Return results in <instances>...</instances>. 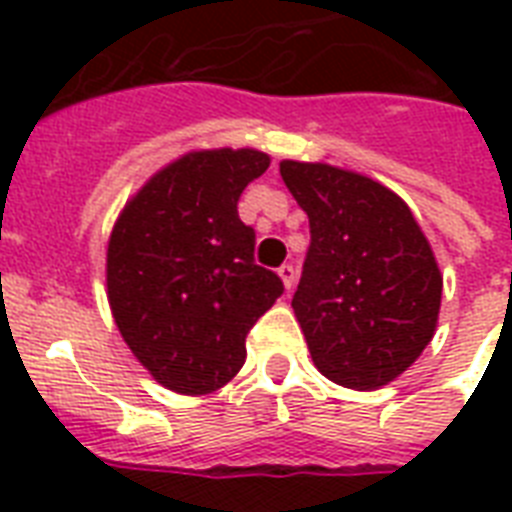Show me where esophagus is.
Listing matches in <instances>:
<instances>
[{"mask_svg":"<svg viewBox=\"0 0 512 512\" xmlns=\"http://www.w3.org/2000/svg\"><path fill=\"white\" fill-rule=\"evenodd\" d=\"M279 276H281V281H284V287L292 289V287H295V281H297V268L292 263H284L279 268Z\"/></svg>","mask_w":512,"mask_h":512,"instance_id":"34e87169","label":"esophagus"}]
</instances>
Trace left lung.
Instances as JSON below:
<instances>
[{
  "label": "left lung",
  "mask_w": 512,
  "mask_h": 512,
  "mask_svg": "<svg viewBox=\"0 0 512 512\" xmlns=\"http://www.w3.org/2000/svg\"><path fill=\"white\" fill-rule=\"evenodd\" d=\"M281 180L311 225L292 308L313 364L345 388L388 385L436 332L444 281L428 239L372 177L287 159Z\"/></svg>",
  "instance_id": "8db88e82"
}]
</instances>
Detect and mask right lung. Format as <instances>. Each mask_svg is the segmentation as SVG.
<instances>
[{
  "instance_id": "right-lung-1",
  "label": "right lung",
  "mask_w": 512,
  "mask_h": 512,
  "mask_svg": "<svg viewBox=\"0 0 512 512\" xmlns=\"http://www.w3.org/2000/svg\"><path fill=\"white\" fill-rule=\"evenodd\" d=\"M271 159L252 148L193 151L156 172L108 241V303L138 361L164 388L204 396L236 377L247 335L284 295L255 263L239 196Z\"/></svg>"
}]
</instances>
